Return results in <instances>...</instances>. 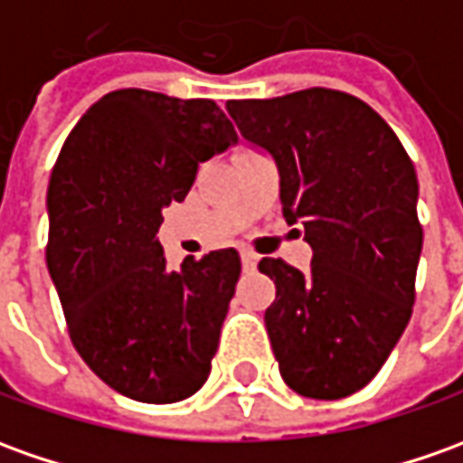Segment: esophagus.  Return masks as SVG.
Segmentation results:
<instances>
[{
    "mask_svg": "<svg viewBox=\"0 0 463 463\" xmlns=\"http://www.w3.org/2000/svg\"><path fill=\"white\" fill-rule=\"evenodd\" d=\"M241 260H243L245 271H253L258 266V256L256 253H250V250H243V253H241Z\"/></svg>",
    "mask_w": 463,
    "mask_h": 463,
    "instance_id": "obj_1",
    "label": "esophagus"
}]
</instances>
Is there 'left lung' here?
I'll list each match as a JSON object with an SVG mask.
<instances>
[{
  "instance_id": "obj_1",
  "label": "left lung",
  "mask_w": 463,
  "mask_h": 463,
  "mask_svg": "<svg viewBox=\"0 0 463 463\" xmlns=\"http://www.w3.org/2000/svg\"><path fill=\"white\" fill-rule=\"evenodd\" d=\"M245 139L271 154L288 225L301 222L309 271L258 263L276 284L266 332L288 388L337 401L364 388L416 301L423 228L411 156L383 116L332 88L228 100Z\"/></svg>"
}]
</instances>
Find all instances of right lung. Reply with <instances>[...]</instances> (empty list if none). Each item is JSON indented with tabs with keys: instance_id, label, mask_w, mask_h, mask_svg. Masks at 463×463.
Masks as SVG:
<instances>
[{
	"instance_id": "add662e5",
	"label": "right lung",
	"mask_w": 463,
	"mask_h": 463,
	"mask_svg": "<svg viewBox=\"0 0 463 463\" xmlns=\"http://www.w3.org/2000/svg\"><path fill=\"white\" fill-rule=\"evenodd\" d=\"M235 141L215 100L124 88L80 116L52 166L47 271L78 354L131 401L177 403L210 375L241 256L169 271L156 232L200 162Z\"/></svg>"
}]
</instances>
